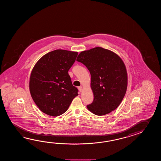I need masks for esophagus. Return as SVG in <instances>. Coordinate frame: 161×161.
Wrapping results in <instances>:
<instances>
[{"mask_svg":"<svg viewBox=\"0 0 161 161\" xmlns=\"http://www.w3.org/2000/svg\"><path fill=\"white\" fill-rule=\"evenodd\" d=\"M78 90H79V92H82V86H79V87H78Z\"/></svg>","mask_w":161,"mask_h":161,"instance_id":"1","label":"esophagus"}]
</instances>
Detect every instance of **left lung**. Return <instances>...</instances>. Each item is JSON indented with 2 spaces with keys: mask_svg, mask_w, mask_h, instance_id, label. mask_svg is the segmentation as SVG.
<instances>
[{
  "mask_svg": "<svg viewBox=\"0 0 161 161\" xmlns=\"http://www.w3.org/2000/svg\"><path fill=\"white\" fill-rule=\"evenodd\" d=\"M76 61L85 65L91 75L94 100L87 109L97 116L116 109L127 91V70L121 58L109 50L96 47L80 52Z\"/></svg>",
  "mask_w": 161,
  "mask_h": 161,
  "instance_id": "1",
  "label": "left lung"
}]
</instances>
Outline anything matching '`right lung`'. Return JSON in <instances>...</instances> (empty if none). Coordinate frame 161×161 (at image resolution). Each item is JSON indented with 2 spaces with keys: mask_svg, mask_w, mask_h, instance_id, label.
I'll return each instance as SVG.
<instances>
[{
  "mask_svg": "<svg viewBox=\"0 0 161 161\" xmlns=\"http://www.w3.org/2000/svg\"><path fill=\"white\" fill-rule=\"evenodd\" d=\"M76 52L57 49L43 56L31 73L29 89L34 103L43 113L58 116L67 110L78 90L69 75Z\"/></svg>",
  "mask_w": 161,
  "mask_h": 161,
  "instance_id": "1",
  "label": "right lung"
}]
</instances>
